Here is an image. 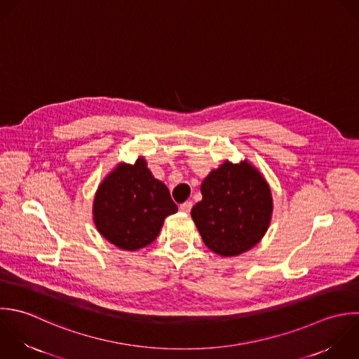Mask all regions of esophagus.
Wrapping results in <instances>:
<instances>
[{"mask_svg":"<svg viewBox=\"0 0 359 359\" xmlns=\"http://www.w3.org/2000/svg\"><path fill=\"white\" fill-rule=\"evenodd\" d=\"M180 211L182 212H186V214H189L190 211H191V208H193V203L191 201H186V203H183V204H180Z\"/></svg>","mask_w":359,"mask_h":359,"instance_id":"34e87169","label":"esophagus"}]
</instances>
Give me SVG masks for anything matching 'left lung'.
Wrapping results in <instances>:
<instances>
[{"mask_svg": "<svg viewBox=\"0 0 359 359\" xmlns=\"http://www.w3.org/2000/svg\"><path fill=\"white\" fill-rule=\"evenodd\" d=\"M201 194L191 218L214 253L222 257L242 255L266 235L273 214L271 190L248 161H226L214 169L204 179Z\"/></svg>", "mask_w": 359, "mask_h": 359, "instance_id": "obj_1", "label": "left lung"}]
</instances>
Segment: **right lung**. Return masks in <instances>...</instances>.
<instances>
[{"instance_id":"obj_1","label":"right lung","mask_w":359,"mask_h":359,"mask_svg":"<svg viewBox=\"0 0 359 359\" xmlns=\"http://www.w3.org/2000/svg\"><path fill=\"white\" fill-rule=\"evenodd\" d=\"M177 211L169 189L147 168L144 158L120 163L100 183L93 201L99 233L123 250L152 243L168 215Z\"/></svg>"}]
</instances>
